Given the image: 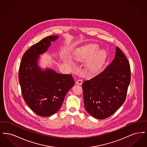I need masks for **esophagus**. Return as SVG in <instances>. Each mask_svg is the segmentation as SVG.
Returning a JSON list of instances; mask_svg holds the SVG:
<instances>
[{
	"label": "esophagus",
	"mask_w": 147,
	"mask_h": 147,
	"mask_svg": "<svg viewBox=\"0 0 147 147\" xmlns=\"http://www.w3.org/2000/svg\"><path fill=\"white\" fill-rule=\"evenodd\" d=\"M83 83V80L82 79H79L76 82V84L78 85H82Z\"/></svg>",
	"instance_id": "34e87169"
}]
</instances>
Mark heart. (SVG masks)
I'll use <instances>...</instances> for the list:
<instances>
[{
	"label": "heart",
	"mask_w": 147,
	"mask_h": 147,
	"mask_svg": "<svg viewBox=\"0 0 147 147\" xmlns=\"http://www.w3.org/2000/svg\"><path fill=\"white\" fill-rule=\"evenodd\" d=\"M98 50L99 47L97 45H89L78 49L75 53V57L77 60L80 61L88 60L96 55ZM67 61L68 62H71L70 59ZM105 61L104 53L100 52L88 62L86 64L87 69L91 74H96L101 69Z\"/></svg>",
	"instance_id": "1"
}]
</instances>
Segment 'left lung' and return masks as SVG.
<instances>
[{
  "label": "left lung",
  "mask_w": 147,
  "mask_h": 147,
  "mask_svg": "<svg viewBox=\"0 0 147 147\" xmlns=\"http://www.w3.org/2000/svg\"><path fill=\"white\" fill-rule=\"evenodd\" d=\"M130 81L129 63L117 47L112 62L98 74L83 83L87 112L96 119L111 116L125 102Z\"/></svg>",
  "instance_id": "obj_1"
}]
</instances>
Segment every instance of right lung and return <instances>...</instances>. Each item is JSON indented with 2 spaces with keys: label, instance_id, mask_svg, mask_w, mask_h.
Segmentation results:
<instances>
[{
  "label": "right lung",
  "instance_id": "right-lung-1",
  "mask_svg": "<svg viewBox=\"0 0 147 147\" xmlns=\"http://www.w3.org/2000/svg\"><path fill=\"white\" fill-rule=\"evenodd\" d=\"M57 38L49 36L31 46L22 56L19 70L23 98L35 113L42 117L55 113L74 85L71 74H59L50 69L42 71L37 67L38 55L46 52L51 41Z\"/></svg>",
  "mask_w": 147,
  "mask_h": 147
}]
</instances>
